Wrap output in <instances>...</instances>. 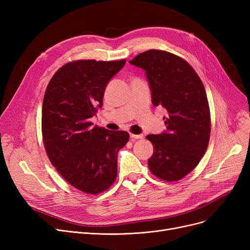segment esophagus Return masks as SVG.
<instances>
[{"label": "esophagus", "instance_id": "esophagus-1", "mask_svg": "<svg viewBox=\"0 0 250 250\" xmlns=\"http://www.w3.org/2000/svg\"><path fill=\"white\" fill-rule=\"evenodd\" d=\"M129 136H130V138H132V140H137V139H142V138H143V135H134V134H130Z\"/></svg>", "mask_w": 250, "mask_h": 250}]
</instances>
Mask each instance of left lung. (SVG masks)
Instances as JSON below:
<instances>
[{
    "label": "left lung",
    "instance_id": "obj_1",
    "mask_svg": "<svg viewBox=\"0 0 250 250\" xmlns=\"http://www.w3.org/2000/svg\"><path fill=\"white\" fill-rule=\"evenodd\" d=\"M146 72L154 106L167 110L166 132L149 135L154 153L150 171L165 181H177L196 167L211 134V115L204 84L183 59L150 49L129 61Z\"/></svg>",
    "mask_w": 250,
    "mask_h": 250
}]
</instances>
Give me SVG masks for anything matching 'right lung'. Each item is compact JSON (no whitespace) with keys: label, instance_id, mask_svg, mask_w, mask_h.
Wrapping results in <instances>:
<instances>
[{"label":"right lung","instance_id":"1","mask_svg":"<svg viewBox=\"0 0 250 250\" xmlns=\"http://www.w3.org/2000/svg\"><path fill=\"white\" fill-rule=\"evenodd\" d=\"M125 60H80L63 64L46 87L42 115L43 145L58 172L75 188L98 194L117 175V153L129 139L124 130L93 126L108 81Z\"/></svg>","mask_w":250,"mask_h":250}]
</instances>
